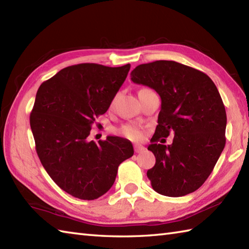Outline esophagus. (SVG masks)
Here are the masks:
<instances>
[{
    "label": "esophagus",
    "mask_w": 249,
    "mask_h": 249,
    "mask_svg": "<svg viewBox=\"0 0 249 249\" xmlns=\"http://www.w3.org/2000/svg\"><path fill=\"white\" fill-rule=\"evenodd\" d=\"M134 150H135L136 153H141V152H143L145 149H144V146L136 144V145H134Z\"/></svg>",
    "instance_id": "obj_1"
}]
</instances>
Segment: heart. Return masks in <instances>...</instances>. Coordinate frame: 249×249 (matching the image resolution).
<instances>
[{
	"label": "heart",
	"instance_id": "heart-1",
	"mask_svg": "<svg viewBox=\"0 0 249 249\" xmlns=\"http://www.w3.org/2000/svg\"><path fill=\"white\" fill-rule=\"evenodd\" d=\"M118 134L125 137L129 140L133 141H139L142 139L143 136V131L139 125L136 124H125L118 129Z\"/></svg>",
	"mask_w": 249,
	"mask_h": 249
}]
</instances>
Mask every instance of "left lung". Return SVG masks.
Here are the masks:
<instances>
[{"label": "left lung", "mask_w": 249, "mask_h": 249, "mask_svg": "<svg viewBox=\"0 0 249 249\" xmlns=\"http://www.w3.org/2000/svg\"><path fill=\"white\" fill-rule=\"evenodd\" d=\"M130 77L155 89L161 99L147 146L156 158L146 173L153 189L168 197L194 193L213 171L226 144L227 115L217 88L204 72L174 61L141 64ZM170 133L175 135L171 145L157 143Z\"/></svg>", "instance_id": "obj_1"}]
</instances>
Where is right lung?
Returning <instances> with one entry per match:
<instances>
[{
  "instance_id": "1",
  "label": "right lung",
  "mask_w": 249,
  "mask_h": 249,
  "mask_svg": "<svg viewBox=\"0 0 249 249\" xmlns=\"http://www.w3.org/2000/svg\"><path fill=\"white\" fill-rule=\"evenodd\" d=\"M129 70V64L68 66L37 91L30 115L37 155L57 186L78 199L107 193L120 163L134 155L131 142L121 137L89 140L95 118L108 110Z\"/></svg>"
}]
</instances>
